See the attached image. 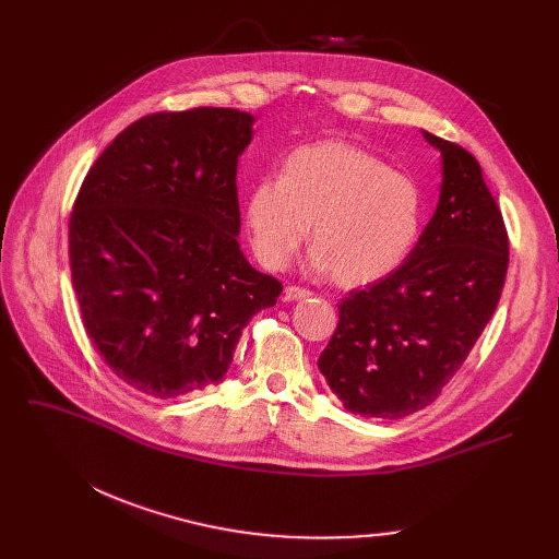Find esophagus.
Wrapping results in <instances>:
<instances>
[{"mask_svg": "<svg viewBox=\"0 0 559 559\" xmlns=\"http://www.w3.org/2000/svg\"><path fill=\"white\" fill-rule=\"evenodd\" d=\"M312 295L310 289H304V287H297V285H287L285 292H283V299L285 301H301V299H308Z\"/></svg>", "mask_w": 559, "mask_h": 559, "instance_id": "34e87169", "label": "esophagus"}]
</instances>
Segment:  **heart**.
<instances>
[{"label": "heart", "instance_id": "obj_1", "mask_svg": "<svg viewBox=\"0 0 559 559\" xmlns=\"http://www.w3.org/2000/svg\"><path fill=\"white\" fill-rule=\"evenodd\" d=\"M245 219L264 267L283 270L310 230L306 267L360 287L390 276L413 253L424 192L413 176L360 146L324 140L292 152L278 181L255 183Z\"/></svg>", "mask_w": 559, "mask_h": 559}]
</instances>
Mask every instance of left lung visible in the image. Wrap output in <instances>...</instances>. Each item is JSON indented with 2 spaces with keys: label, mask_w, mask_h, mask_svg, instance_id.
<instances>
[{
  "label": "left lung",
  "mask_w": 559,
  "mask_h": 559,
  "mask_svg": "<svg viewBox=\"0 0 559 559\" xmlns=\"http://www.w3.org/2000/svg\"><path fill=\"white\" fill-rule=\"evenodd\" d=\"M442 156L437 209L396 272L337 306L317 360L354 415L403 419L430 405L485 331L508 274L503 215L478 160L421 131Z\"/></svg>",
  "instance_id": "obj_1"
}]
</instances>
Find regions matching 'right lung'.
Here are the masks:
<instances>
[{
  "instance_id": "1",
  "label": "right lung",
  "mask_w": 559,
  "mask_h": 559,
  "mask_svg": "<svg viewBox=\"0 0 559 559\" xmlns=\"http://www.w3.org/2000/svg\"><path fill=\"white\" fill-rule=\"evenodd\" d=\"M255 117L154 112L87 171L70 219L83 326L133 390L179 399L217 385L242 329L283 285L240 249L238 158Z\"/></svg>"
}]
</instances>
